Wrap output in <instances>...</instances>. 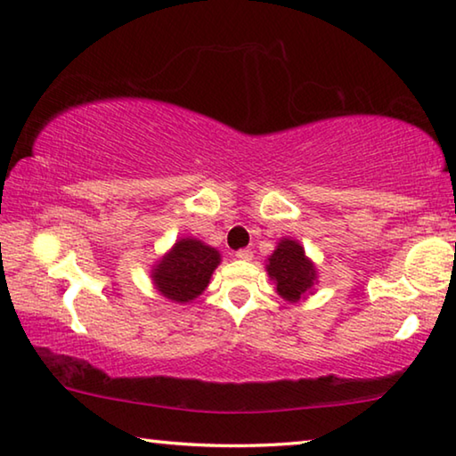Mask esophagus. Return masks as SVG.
<instances>
[{"instance_id": "esophagus-1", "label": "esophagus", "mask_w": 456, "mask_h": 456, "mask_svg": "<svg viewBox=\"0 0 456 456\" xmlns=\"http://www.w3.org/2000/svg\"><path fill=\"white\" fill-rule=\"evenodd\" d=\"M235 257L237 259H243V262H249V259L254 257V254H251L249 249H240V251H235Z\"/></svg>"}]
</instances>
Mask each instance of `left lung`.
<instances>
[{"mask_svg":"<svg viewBox=\"0 0 456 456\" xmlns=\"http://www.w3.org/2000/svg\"><path fill=\"white\" fill-rule=\"evenodd\" d=\"M267 273L276 284V292L288 302H298L313 290L316 267L296 240H280L278 248L267 257Z\"/></svg>","mask_w":456,"mask_h":456,"instance_id":"8db88e82","label":"left lung"}]
</instances>
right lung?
I'll return each mask as SVG.
<instances>
[{
  "instance_id": "add662e5",
  "label": "right lung",
  "mask_w": 456,
  "mask_h": 456,
  "mask_svg": "<svg viewBox=\"0 0 456 456\" xmlns=\"http://www.w3.org/2000/svg\"><path fill=\"white\" fill-rule=\"evenodd\" d=\"M219 264L221 254L215 248L184 237L151 267V280L164 298L184 305L202 294Z\"/></svg>"
}]
</instances>
